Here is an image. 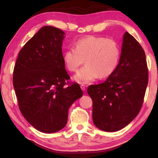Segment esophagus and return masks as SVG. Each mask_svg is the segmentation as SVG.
Returning <instances> with one entry per match:
<instances>
[{"label":"esophagus","instance_id":"esophagus-1","mask_svg":"<svg viewBox=\"0 0 158 158\" xmlns=\"http://www.w3.org/2000/svg\"><path fill=\"white\" fill-rule=\"evenodd\" d=\"M81 89H82L83 91H85V86L84 84H81Z\"/></svg>","mask_w":158,"mask_h":158}]
</instances>
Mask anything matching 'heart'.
Returning <instances> with one entry per match:
<instances>
[{"label":"heart","mask_w":158,"mask_h":158,"mask_svg":"<svg viewBox=\"0 0 158 158\" xmlns=\"http://www.w3.org/2000/svg\"><path fill=\"white\" fill-rule=\"evenodd\" d=\"M120 53L115 40L90 35L77 40L75 48H68L63 53V62L69 71L76 72L85 59L86 64L74 79L81 84H88L99 77L110 76L118 63Z\"/></svg>","instance_id":"obj_1"}]
</instances>
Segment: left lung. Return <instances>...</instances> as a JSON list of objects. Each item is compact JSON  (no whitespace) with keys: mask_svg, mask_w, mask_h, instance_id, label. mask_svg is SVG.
I'll list each match as a JSON object with an SVG mask.
<instances>
[{"mask_svg":"<svg viewBox=\"0 0 158 158\" xmlns=\"http://www.w3.org/2000/svg\"><path fill=\"white\" fill-rule=\"evenodd\" d=\"M116 69L105 82L90 85L93 121L99 129L116 132L139 113L148 82L146 54L139 43L125 32Z\"/></svg>","mask_w":158,"mask_h":158,"instance_id":"1","label":"left lung"}]
</instances>
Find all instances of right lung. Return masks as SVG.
Masks as SVG:
<instances>
[{
  "label": "right lung",
  "instance_id": "1",
  "mask_svg": "<svg viewBox=\"0 0 158 158\" xmlns=\"http://www.w3.org/2000/svg\"><path fill=\"white\" fill-rule=\"evenodd\" d=\"M64 35L53 26L40 29L20 50L13 72L20 111L44 133L63 129L69 106L83 95L79 84L68 81L62 52Z\"/></svg>",
  "mask_w": 158,
  "mask_h": 158
}]
</instances>
